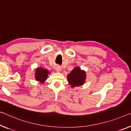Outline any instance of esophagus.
<instances>
[{"label": "esophagus", "mask_w": 131, "mask_h": 131, "mask_svg": "<svg viewBox=\"0 0 131 131\" xmlns=\"http://www.w3.org/2000/svg\"><path fill=\"white\" fill-rule=\"evenodd\" d=\"M55 70H57V72H59L60 70H61V68L59 66H58V65H57V66H55Z\"/></svg>", "instance_id": "1"}]
</instances>
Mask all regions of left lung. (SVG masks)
<instances>
[{
    "label": "left lung",
    "mask_w": 131,
    "mask_h": 131,
    "mask_svg": "<svg viewBox=\"0 0 131 131\" xmlns=\"http://www.w3.org/2000/svg\"><path fill=\"white\" fill-rule=\"evenodd\" d=\"M68 80L72 87L79 86L84 83L86 79V73L81 70L79 68L76 67L72 70L69 74H68Z\"/></svg>",
    "instance_id": "left-lung-1"
}]
</instances>
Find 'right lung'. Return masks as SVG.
<instances>
[{
  "mask_svg": "<svg viewBox=\"0 0 131 131\" xmlns=\"http://www.w3.org/2000/svg\"><path fill=\"white\" fill-rule=\"evenodd\" d=\"M36 72V79L37 80L40 81L42 83L44 82L45 80H46L48 74L49 73V72L47 70L41 68H38Z\"/></svg>",
  "mask_w": 131,
  "mask_h": 131,
  "instance_id": "1",
  "label": "right lung"
}]
</instances>
